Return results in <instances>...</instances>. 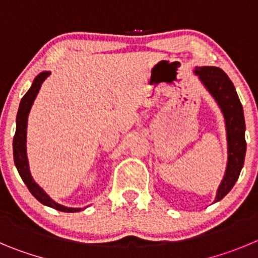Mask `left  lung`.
I'll list each match as a JSON object with an SVG mask.
<instances>
[{"instance_id": "obj_1", "label": "left lung", "mask_w": 258, "mask_h": 258, "mask_svg": "<svg viewBox=\"0 0 258 258\" xmlns=\"http://www.w3.org/2000/svg\"><path fill=\"white\" fill-rule=\"evenodd\" d=\"M203 85L219 103L226 123L227 135V167L224 180L217 190L215 202H219L233 189L238 180L245 157V122L243 106L239 100L233 82L222 69L217 67H201L196 68Z\"/></svg>"}]
</instances>
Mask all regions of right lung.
Here are the masks:
<instances>
[{"label": "right lung", "instance_id": "1", "mask_svg": "<svg viewBox=\"0 0 258 258\" xmlns=\"http://www.w3.org/2000/svg\"><path fill=\"white\" fill-rule=\"evenodd\" d=\"M50 76V72H42L39 73L36 78H34L32 87L28 90L27 94L23 96L22 101H20L19 110H18V115H16V131L14 135L13 141V152H14V162L18 168L20 177L24 181V184L27 185L28 190L32 192V196L41 202L45 206L54 208V210L61 211V212H78L81 208H68L64 207L61 204H57L54 202L50 197L46 194L42 190V187H39L38 185L34 182L32 178L31 172H29V166H28V158H27V150H25V140H27V122H28V114L32 108L34 99H36L37 94H38L41 85L43 81Z\"/></svg>", "mask_w": 258, "mask_h": 258}]
</instances>
